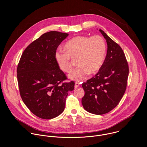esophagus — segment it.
<instances>
[{"label":"esophagus","mask_w":147,"mask_h":147,"mask_svg":"<svg viewBox=\"0 0 147 147\" xmlns=\"http://www.w3.org/2000/svg\"><path fill=\"white\" fill-rule=\"evenodd\" d=\"M80 83H78V82H76V83H75V88H78V87L80 86Z\"/></svg>","instance_id":"esophagus-1"}]
</instances>
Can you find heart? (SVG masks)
<instances>
[{
  "mask_svg": "<svg viewBox=\"0 0 147 147\" xmlns=\"http://www.w3.org/2000/svg\"><path fill=\"white\" fill-rule=\"evenodd\" d=\"M65 52L57 50L54 54L55 62L64 72H71L73 67L72 59H76L78 65L69 75V78L80 81L88 74L94 75L101 68L105 61L106 44L100 36L89 37L78 36L64 45Z\"/></svg>",
  "mask_w": 147,
  "mask_h": 147,
  "instance_id": "1",
  "label": "heart"
}]
</instances>
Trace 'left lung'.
<instances>
[{"label":"left lung","instance_id":"obj_1","mask_svg":"<svg viewBox=\"0 0 147 147\" xmlns=\"http://www.w3.org/2000/svg\"><path fill=\"white\" fill-rule=\"evenodd\" d=\"M99 31L107 45L104 62L98 73L82 84L85 92L82 103L89 113L104 114L117 106L126 91L128 65L121 46L105 32Z\"/></svg>","mask_w":147,"mask_h":147}]
</instances>
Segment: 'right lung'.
Here are the masks:
<instances>
[{
	"label": "right lung",
	"mask_w": 147,
	"mask_h": 147,
	"mask_svg": "<svg viewBox=\"0 0 147 147\" xmlns=\"http://www.w3.org/2000/svg\"><path fill=\"white\" fill-rule=\"evenodd\" d=\"M68 36L57 31L43 34L25 49L18 64L21 98L33 114L42 119H53L62 113L68 93L74 89L73 81L61 84L67 77L54 58L58 47Z\"/></svg>",
	"instance_id": "add662e5"
}]
</instances>
